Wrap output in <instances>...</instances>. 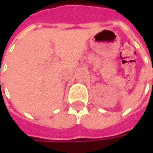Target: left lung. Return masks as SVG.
Masks as SVG:
<instances>
[{
	"label": "left lung",
	"instance_id": "left-lung-1",
	"mask_svg": "<svg viewBox=\"0 0 153 153\" xmlns=\"http://www.w3.org/2000/svg\"><path fill=\"white\" fill-rule=\"evenodd\" d=\"M152 70H153V69H152ZM152 83H153V82H152Z\"/></svg>",
	"mask_w": 153,
	"mask_h": 153
}]
</instances>
